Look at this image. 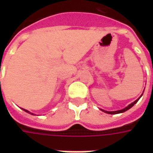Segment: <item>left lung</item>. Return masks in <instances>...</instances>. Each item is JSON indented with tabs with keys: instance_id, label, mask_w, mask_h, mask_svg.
<instances>
[{
	"instance_id": "left-lung-1",
	"label": "left lung",
	"mask_w": 153,
	"mask_h": 153,
	"mask_svg": "<svg viewBox=\"0 0 153 153\" xmlns=\"http://www.w3.org/2000/svg\"><path fill=\"white\" fill-rule=\"evenodd\" d=\"M140 98V97H139ZM139 98L138 99H137L135 102H134L133 103H131V104H129L128 106H126L125 108H124V109L122 110H120V111H103V110H102V111H103L104 112L106 113H108V114H111V115H114V114H118V113H122V112H125V111H128V109H130L132 106L134 105L135 103H137V102H138V100H139Z\"/></svg>"
}]
</instances>
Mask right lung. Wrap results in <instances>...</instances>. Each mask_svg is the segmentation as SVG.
<instances>
[{"label": "right lung", "instance_id": "1", "mask_svg": "<svg viewBox=\"0 0 153 153\" xmlns=\"http://www.w3.org/2000/svg\"><path fill=\"white\" fill-rule=\"evenodd\" d=\"M23 110H24V111H26V112L30 113V112H29V111H27V110H25V109H23ZM30 114H32V113H30ZM32 115H33V114H32Z\"/></svg>", "mask_w": 153, "mask_h": 153}]
</instances>
